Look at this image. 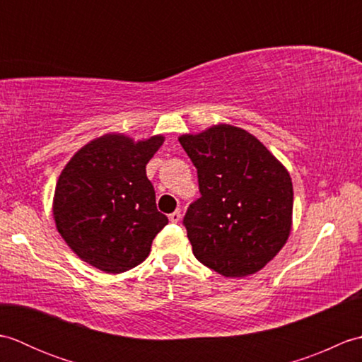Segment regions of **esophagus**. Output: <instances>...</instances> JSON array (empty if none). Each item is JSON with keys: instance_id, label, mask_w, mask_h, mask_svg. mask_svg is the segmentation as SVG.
I'll return each instance as SVG.
<instances>
[{"instance_id": "1", "label": "esophagus", "mask_w": 362, "mask_h": 362, "mask_svg": "<svg viewBox=\"0 0 362 362\" xmlns=\"http://www.w3.org/2000/svg\"><path fill=\"white\" fill-rule=\"evenodd\" d=\"M169 221H171V222H174V224H177V222H179L180 221V218H182V214H180V210H175L174 213H171V214H169Z\"/></svg>"}]
</instances>
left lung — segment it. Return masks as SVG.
<instances>
[{"label": "left lung", "instance_id": "obj_1", "mask_svg": "<svg viewBox=\"0 0 362 362\" xmlns=\"http://www.w3.org/2000/svg\"><path fill=\"white\" fill-rule=\"evenodd\" d=\"M179 141L197 169L201 191L183 218L194 257L230 279L261 271L291 233L288 169L257 136L232 124L180 135Z\"/></svg>", "mask_w": 362, "mask_h": 362}]
</instances>
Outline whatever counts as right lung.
<instances>
[{
  "mask_svg": "<svg viewBox=\"0 0 362 362\" xmlns=\"http://www.w3.org/2000/svg\"><path fill=\"white\" fill-rule=\"evenodd\" d=\"M163 141V135L134 141L105 134L76 152L60 173L52 216L60 236L90 266L121 274L148 258L153 238L168 224L146 175Z\"/></svg>",
  "mask_w": 362,
  "mask_h": 362,
  "instance_id": "1",
  "label": "right lung"
}]
</instances>
